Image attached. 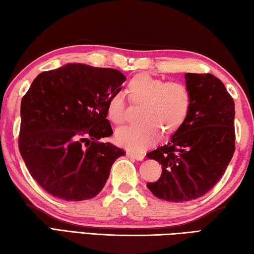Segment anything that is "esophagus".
Here are the masks:
<instances>
[{"label": "esophagus", "instance_id": "esophagus-1", "mask_svg": "<svg viewBox=\"0 0 254 254\" xmlns=\"http://www.w3.org/2000/svg\"><path fill=\"white\" fill-rule=\"evenodd\" d=\"M127 155L128 157L135 158V160H137V161H143V158H144V155H143V154L133 153V152H130V151H127Z\"/></svg>", "mask_w": 254, "mask_h": 254}]
</instances>
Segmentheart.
<instances>
[{"label":"heart","mask_w":254,"mask_h":254,"mask_svg":"<svg viewBox=\"0 0 254 254\" xmlns=\"http://www.w3.org/2000/svg\"><path fill=\"white\" fill-rule=\"evenodd\" d=\"M128 93L134 103L144 102L137 124L117 128L114 138L127 150L141 152L151 146L161 136L162 128L167 133L176 131L190 114L191 93L182 82H166L148 73H140L128 82ZM109 120L121 124L127 119V100L122 92H117L108 101Z\"/></svg>","instance_id":"obj_1"}]
</instances>
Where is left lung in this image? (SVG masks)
Masks as SVG:
<instances>
[{
	"mask_svg": "<svg viewBox=\"0 0 254 254\" xmlns=\"http://www.w3.org/2000/svg\"><path fill=\"white\" fill-rule=\"evenodd\" d=\"M191 108L171 140L147 157L162 164L160 180L148 183L154 196L172 202L197 199L222 177L235 153V102L211 73L185 74Z\"/></svg>",
	"mask_w": 254,
	"mask_h": 254,
	"instance_id": "1",
	"label": "left lung"
}]
</instances>
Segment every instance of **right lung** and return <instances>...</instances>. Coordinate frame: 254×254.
Instances as JSON below:
<instances>
[{
    "mask_svg": "<svg viewBox=\"0 0 254 254\" xmlns=\"http://www.w3.org/2000/svg\"><path fill=\"white\" fill-rule=\"evenodd\" d=\"M124 74L111 68L67 64L34 79L21 103L18 147L32 177L51 195L87 200L102 190L122 148L111 136L108 101Z\"/></svg>",
    "mask_w": 254,
    "mask_h": 254,
    "instance_id": "add662e5",
    "label": "right lung"
}]
</instances>
